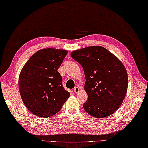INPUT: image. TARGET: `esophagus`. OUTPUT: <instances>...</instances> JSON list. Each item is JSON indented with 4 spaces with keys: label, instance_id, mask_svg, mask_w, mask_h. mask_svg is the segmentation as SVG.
<instances>
[{
    "label": "esophagus",
    "instance_id": "obj_1",
    "mask_svg": "<svg viewBox=\"0 0 148 148\" xmlns=\"http://www.w3.org/2000/svg\"><path fill=\"white\" fill-rule=\"evenodd\" d=\"M79 91V88H78V87H75V88H74V93H78Z\"/></svg>",
    "mask_w": 148,
    "mask_h": 148
}]
</instances>
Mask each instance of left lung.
<instances>
[{"instance_id":"left-lung-1","label":"left lung","mask_w":148,"mask_h":148,"mask_svg":"<svg viewBox=\"0 0 148 148\" xmlns=\"http://www.w3.org/2000/svg\"><path fill=\"white\" fill-rule=\"evenodd\" d=\"M82 66L88 100L83 107L91 116L104 118L123 103L128 88V74L118 58L101 46H91L71 53Z\"/></svg>"}]
</instances>
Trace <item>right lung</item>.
Instances as JSON below:
<instances>
[{
    "label": "right lung",
    "instance_id": "1",
    "mask_svg": "<svg viewBox=\"0 0 148 148\" xmlns=\"http://www.w3.org/2000/svg\"><path fill=\"white\" fill-rule=\"evenodd\" d=\"M68 51L43 49L34 54L20 72L21 97L29 111L37 116H53L61 109L70 93L64 88L58 72Z\"/></svg>",
    "mask_w": 148,
    "mask_h": 148
}]
</instances>
